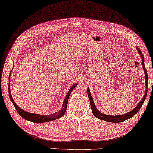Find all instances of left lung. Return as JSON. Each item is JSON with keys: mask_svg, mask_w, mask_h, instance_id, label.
Returning <instances> with one entry per match:
<instances>
[{"mask_svg": "<svg viewBox=\"0 0 153 153\" xmlns=\"http://www.w3.org/2000/svg\"><path fill=\"white\" fill-rule=\"evenodd\" d=\"M137 50L138 51V53L140 54V56L141 57V59H142V66H143V69L144 70L145 72V95L143 97V99H141V101L138 103V105L136 107H135V108H134V110H132V111H129L127 114H123V115H106V114H103L102 113L100 112L99 111V110L97 109V108L95 107V103L94 102V100L92 99V97L90 94V92H89V88L88 89L87 92H88V97L89 99V102H90V105H91V108L92 110V112L93 114H94L95 116L99 119V120H102L103 121H106L108 122H111V123H121L124 121L128 119H130L133 116H134L135 114H136L137 113V111L140 110V109L141 108V106L143 105V104L145 101V98H146V96L147 94V90H148V74H147V72L146 71V69H145V67L144 65V57L141 53V51L140 50L139 48L137 47Z\"/></svg>", "mask_w": 153, "mask_h": 153, "instance_id": "obj_1", "label": "left lung"}]
</instances>
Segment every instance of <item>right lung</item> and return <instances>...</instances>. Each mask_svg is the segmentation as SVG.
<instances>
[{
  "instance_id": "add662e5",
  "label": "right lung",
  "mask_w": 153,
  "mask_h": 153,
  "mask_svg": "<svg viewBox=\"0 0 153 153\" xmlns=\"http://www.w3.org/2000/svg\"><path fill=\"white\" fill-rule=\"evenodd\" d=\"M11 73V72H10ZM10 76H9V80H10ZM76 84H75L74 85H72V87L70 88L69 91H68V94H67L64 102L63 103V106L62 108L59 110V111H57L54 114H51V115H39V114H32V113H28L27 112V111H24L23 110L21 109L19 107L16 102H14L13 99L12 97V95H11V93H10V82L8 84V94L10 95V100H12V102L13 103V106L16 108V109L17 110V112L19 113L21 116L23 117V119L26 120H28L30 121H32L33 123H45V122H48V121H51L53 120H57V119L62 117L64 115L66 111V109H67V106H68V99L69 97V95L71 94V93L73 90V89L76 87Z\"/></svg>"
}]
</instances>
